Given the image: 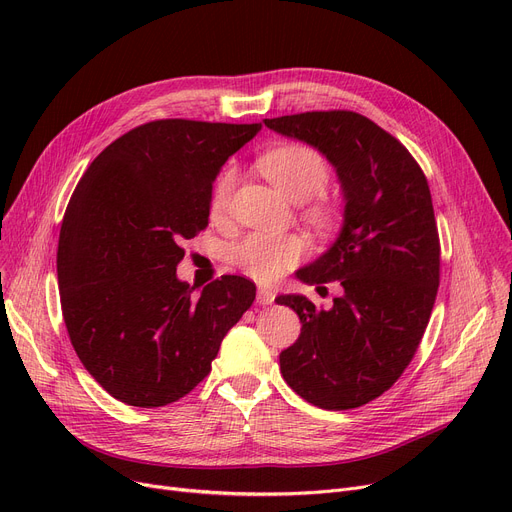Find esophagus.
<instances>
[{
	"instance_id": "1",
	"label": "esophagus",
	"mask_w": 512,
	"mask_h": 512,
	"mask_svg": "<svg viewBox=\"0 0 512 512\" xmlns=\"http://www.w3.org/2000/svg\"><path fill=\"white\" fill-rule=\"evenodd\" d=\"M274 297H276V294H274L272 288H267V286L257 288V303L259 305H272Z\"/></svg>"
}]
</instances>
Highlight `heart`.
<instances>
[{
	"label": "heart",
	"mask_w": 512,
	"mask_h": 512,
	"mask_svg": "<svg viewBox=\"0 0 512 512\" xmlns=\"http://www.w3.org/2000/svg\"><path fill=\"white\" fill-rule=\"evenodd\" d=\"M259 172L270 180L278 191L294 201L307 205V218L319 226L330 228L336 222V205L324 186L330 178L326 159L313 147L301 143H288L267 149L257 157ZM236 184V170L228 166L215 178L211 188L209 209L215 220L226 215ZM303 240L294 234H265L255 232L242 238L232 249V261L247 276L270 282L280 278L288 267L297 263L303 255Z\"/></svg>",
	"instance_id": "heart-1"
}]
</instances>
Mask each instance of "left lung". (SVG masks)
<instances>
[{
    "mask_svg": "<svg viewBox=\"0 0 512 512\" xmlns=\"http://www.w3.org/2000/svg\"><path fill=\"white\" fill-rule=\"evenodd\" d=\"M263 122L326 155L344 197L334 245L297 272L305 284L338 280L342 294L330 309L303 294L276 299L303 324L299 340L280 353V371L319 409H357L400 378L432 315L440 284L432 195L407 147L361 114L305 112Z\"/></svg>",
    "mask_w": 512,
    "mask_h": 512,
    "instance_id": "obj_1",
    "label": "left lung"
}]
</instances>
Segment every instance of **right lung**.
<instances>
[{"label":"right lung","instance_id":"obj_1","mask_svg":"<svg viewBox=\"0 0 512 512\" xmlns=\"http://www.w3.org/2000/svg\"><path fill=\"white\" fill-rule=\"evenodd\" d=\"M259 130L147 122L107 145L74 188L58 242L64 321L80 363L130 407H166L203 382L255 301L242 276L193 297L176 265L209 224L215 176Z\"/></svg>","mask_w":512,"mask_h":512}]
</instances>
